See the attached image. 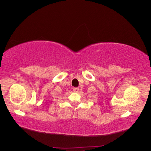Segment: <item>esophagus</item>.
Masks as SVG:
<instances>
[{"label": "esophagus", "mask_w": 151, "mask_h": 151, "mask_svg": "<svg viewBox=\"0 0 151 151\" xmlns=\"http://www.w3.org/2000/svg\"><path fill=\"white\" fill-rule=\"evenodd\" d=\"M73 91H74V92L78 93L79 91V88H73Z\"/></svg>", "instance_id": "1"}]
</instances>
